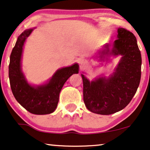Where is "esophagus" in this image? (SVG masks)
<instances>
[{"instance_id":"34e87169","label":"esophagus","mask_w":150,"mask_h":150,"mask_svg":"<svg viewBox=\"0 0 150 150\" xmlns=\"http://www.w3.org/2000/svg\"><path fill=\"white\" fill-rule=\"evenodd\" d=\"M81 65H83V64H85V63H86V62H85L84 60H82L81 61Z\"/></svg>"}]
</instances>
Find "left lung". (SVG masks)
Segmentation results:
<instances>
[{"mask_svg":"<svg viewBox=\"0 0 150 150\" xmlns=\"http://www.w3.org/2000/svg\"><path fill=\"white\" fill-rule=\"evenodd\" d=\"M117 39L112 49L105 45L99 51L104 55H121L119 64L108 79L99 77L90 81L81 74L83 83V101L86 108L94 113L110 115L125 108L136 94L141 77L142 58L137 40L127 29H117Z\"/></svg>","mask_w":150,"mask_h":150,"instance_id":"8db88e82","label":"left lung"}]
</instances>
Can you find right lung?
Returning a JSON list of instances; mask_svg holds the SVG:
<instances>
[{"mask_svg":"<svg viewBox=\"0 0 150 150\" xmlns=\"http://www.w3.org/2000/svg\"><path fill=\"white\" fill-rule=\"evenodd\" d=\"M33 29L22 33L16 40L10 55L9 78L12 93L18 101L28 112L35 115L53 112L58 106L59 95L64 83L74 74L79 73V64L57 70L47 83L33 86L27 82L21 71V55L24 42Z\"/></svg>","mask_w":150,"mask_h":150,"instance_id":"right-lung-1","label":"right lung"}]
</instances>
